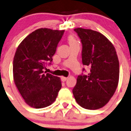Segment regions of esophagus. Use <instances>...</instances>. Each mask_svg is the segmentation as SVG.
<instances>
[{
    "label": "esophagus",
    "instance_id": "obj_1",
    "mask_svg": "<svg viewBox=\"0 0 131 131\" xmlns=\"http://www.w3.org/2000/svg\"><path fill=\"white\" fill-rule=\"evenodd\" d=\"M61 81H62V82H64V81H66L67 80V77H61Z\"/></svg>",
    "mask_w": 131,
    "mask_h": 131
}]
</instances>
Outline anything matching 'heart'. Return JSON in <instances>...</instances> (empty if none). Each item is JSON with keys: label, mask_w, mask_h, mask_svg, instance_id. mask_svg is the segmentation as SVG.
<instances>
[{"label": "heart", "mask_w": 131, "mask_h": 131, "mask_svg": "<svg viewBox=\"0 0 131 131\" xmlns=\"http://www.w3.org/2000/svg\"><path fill=\"white\" fill-rule=\"evenodd\" d=\"M69 44L76 43V42H77V40L74 39V38L73 37H69Z\"/></svg>", "instance_id": "obj_1"}]
</instances>
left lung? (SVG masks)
I'll return each mask as SVG.
<instances>
[{"label": "left lung", "mask_w": 131, "mask_h": 131, "mask_svg": "<svg viewBox=\"0 0 131 131\" xmlns=\"http://www.w3.org/2000/svg\"><path fill=\"white\" fill-rule=\"evenodd\" d=\"M74 30L82 43V64L89 67L90 72L78 76L72 93L82 108H102L113 96L118 83L119 62L116 50L99 32L82 28Z\"/></svg>", "instance_id": "left-lung-1"}]
</instances>
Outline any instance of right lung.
Segmentation results:
<instances>
[{"instance_id": "1", "label": "right lung", "mask_w": 131, "mask_h": 131, "mask_svg": "<svg viewBox=\"0 0 131 131\" xmlns=\"http://www.w3.org/2000/svg\"><path fill=\"white\" fill-rule=\"evenodd\" d=\"M64 30L39 28L18 47L13 60V77L27 105L45 108L54 102L62 84L60 78L46 73Z\"/></svg>"}]
</instances>
